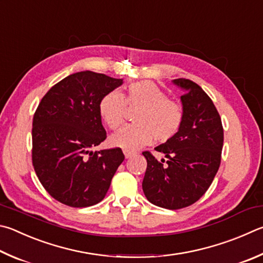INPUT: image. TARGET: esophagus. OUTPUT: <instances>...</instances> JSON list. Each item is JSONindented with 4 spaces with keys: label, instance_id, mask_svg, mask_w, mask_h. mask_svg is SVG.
I'll list each match as a JSON object with an SVG mask.
<instances>
[{
    "label": "esophagus",
    "instance_id": "1",
    "mask_svg": "<svg viewBox=\"0 0 263 263\" xmlns=\"http://www.w3.org/2000/svg\"><path fill=\"white\" fill-rule=\"evenodd\" d=\"M123 153H124V155H125L126 159H128V157H131L132 155H135V152L128 151V149H124V151H123Z\"/></svg>",
    "mask_w": 263,
    "mask_h": 263
}]
</instances>
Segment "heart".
I'll return each instance as SVG.
<instances>
[{
  "label": "heart",
  "instance_id": "b5f03b06",
  "mask_svg": "<svg viewBox=\"0 0 263 263\" xmlns=\"http://www.w3.org/2000/svg\"><path fill=\"white\" fill-rule=\"evenodd\" d=\"M130 108H140L135 117L136 125L124 127L111 137L114 146L137 149L156 139L166 142L179 132L184 121L183 106L166 97L155 83L145 80L128 85L126 95L112 90L100 102V114L111 130L121 127Z\"/></svg>",
  "mask_w": 263,
  "mask_h": 263
}]
</instances>
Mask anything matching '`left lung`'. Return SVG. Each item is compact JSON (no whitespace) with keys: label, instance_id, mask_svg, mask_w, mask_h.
I'll return each mask as SVG.
<instances>
[{"label":"left lung","instance_id":"left-lung-1","mask_svg":"<svg viewBox=\"0 0 263 263\" xmlns=\"http://www.w3.org/2000/svg\"><path fill=\"white\" fill-rule=\"evenodd\" d=\"M183 89L184 121L173 139L155 148L166 157L157 161L149 152L142 155L147 169L142 190L147 200L162 208L189 207L206 193L221 164L223 126L212 99L192 80H173Z\"/></svg>","mask_w":263,"mask_h":263}]
</instances>
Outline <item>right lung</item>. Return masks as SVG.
<instances>
[{
  "label": "right lung",
  "mask_w": 263,
  "mask_h": 263,
  "mask_svg": "<svg viewBox=\"0 0 263 263\" xmlns=\"http://www.w3.org/2000/svg\"><path fill=\"white\" fill-rule=\"evenodd\" d=\"M122 84L123 79L82 71L52 86L37 106L32 162L40 183L57 201L83 208L106 197L124 154L121 148H92L107 138L100 102Z\"/></svg>",
  "instance_id": "1"
}]
</instances>
